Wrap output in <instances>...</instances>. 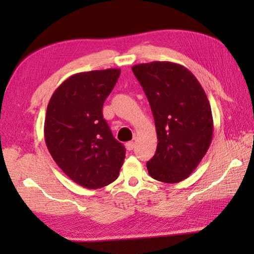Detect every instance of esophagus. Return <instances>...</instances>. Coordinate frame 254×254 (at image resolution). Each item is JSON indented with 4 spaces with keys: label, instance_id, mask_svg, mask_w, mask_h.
Listing matches in <instances>:
<instances>
[{
    "label": "esophagus",
    "instance_id": "esophagus-1",
    "mask_svg": "<svg viewBox=\"0 0 254 254\" xmlns=\"http://www.w3.org/2000/svg\"><path fill=\"white\" fill-rule=\"evenodd\" d=\"M134 147H135V143L134 142H127V143H126V148H127V150H128V151H131V150L134 149Z\"/></svg>",
    "mask_w": 254,
    "mask_h": 254
}]
</instances>
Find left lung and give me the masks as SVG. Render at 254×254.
Listing matches in <instances>:
<instances>
[{
  "label": "left lung",
  "instance_id": "obj_1",
  "mask_svg": "<svg viewBox=\"0 0 254 254\" xmlns=\"http://www.w3.org/2000/svg\"><path fill=\"white\" fill-rule=\"evenodd\" d=\"M151 106L158 144L147 162L158 182L176 184L189 177L207 152L213 137L208 98L186 67L152 62L132 67Z\"/></svg>",
  "mask_w": 254,
  "mask_h": 254
}]
</instances>
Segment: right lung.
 Returning a JSON list of instances; mask_svg holds the SVG:
<instances>
[{"instance_id": "1", "label": "right lung", "mask_w": 254, "mask_h": 254, "mask_svg": "<svg viewBox=\"0 0 254 254\" xmlns=\"http://www.w3.org/2000/svg\"><path fill=\"white\" fill-rule=\"evenodd\" d=\"M121 69L84 71L63 81L47 106L45 141L59 168L79 186L97 189L118 178L126 158L103 119V104Z\"/></svg>"}]
</instances>
